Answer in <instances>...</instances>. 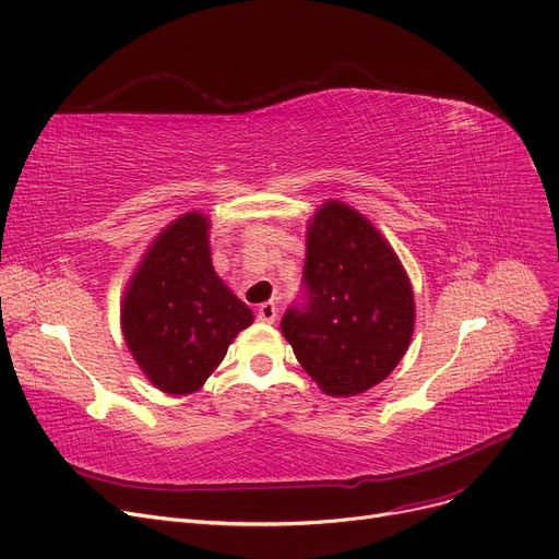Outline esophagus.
Instances as JSON below:
<instances>
[{
    "instance_id": "esophagus-1",
    "label": "esophagus",
    "mask_w": 559,
    "mask_h": 559,
    "mask_svg": "<svg viewBox=\"0 0 559 559\" xmlns=\"http://www.w3.org/2000/svg\"><path fill=\"white\" fill-rule=\"evenodd\" d=\"M257 319L261 323H273L277 319V305L275 302H263L257 309Z\"/></svg>"
}]
</instances>
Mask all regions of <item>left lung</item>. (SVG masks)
Here are the masks:
<instances>
[{
  "mask_svg": "<svg viewBox=\"0 0 559 559\" xmlns=\"http://www.w3.org/2000/svg\"><path fill=\"white\" fill-rule=\"evenodd\" d=\"M305 302L282 332L302 369L330 396L360 394L392 373L415 328L411 280L371 222L325 202L307 225Z\"/></svg>",
  "mask_w": 559,
  "mask_h": 559,
  "instance_id": "obj_1",
  "label": "left lung"
}]
</instances>
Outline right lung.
Wrapping results in <instances>:
<instances>
[{
	"mask_svg": "<svg viewBox=\"0 0 559 559\" xmlns=\"http://www.w3.org/2000/svg\"><path fill=\"white\" fill-rule=\"evenodd\" d=\"M252 321L250 307L213 271L209 217L197 211L174 219L153 240L121 307L132 357L167 394L202 388Z\"/></svg>",
	"mask_w": 559,
	"mask_h": 559,
	"instance_id": "1",
	"label": "right lung"
}]
</instances>
